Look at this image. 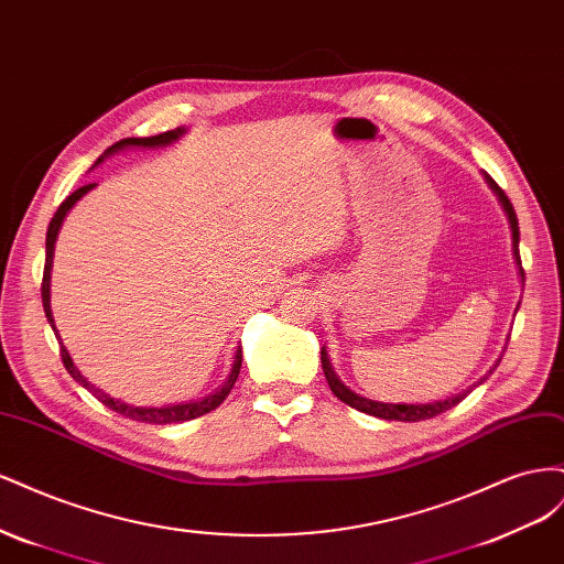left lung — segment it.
Instances as JSON below:
<instances>
[{"label":"left lung","instance_id":"8db88e82","mask_svg":"<svg viewBox=\"0 0 564 564\" xmlns=\"http://www.w3.org/2000/svg\"><path fill=\"white\" fill-rule=\"evenodd\" d=\"M487 183L494 187V193L499 195V199H501V204H503V209H506V214H508V220H510V228H513V253H516V261H518V265H520V275H522V280H524V270H522V261H520V228H518V216H516V209H513V204H510V199L506 197V193L501 191L499 187V183L494 181L491 176H487ZM322 371H324V377H327V383H329V388H332V392L334 395L340 400V402H346L348 406H352V409H360V412H365V414H371V416H379V419H388V421H425V419H433V416H437V414H442V412H447V409H452V406H456L460 400H464L468 392H464V395H456V398H449V400H445V402H433V404H383V402H373V400H367V398H360V395H355L352 390H348L344 383H340L338 379H336V373H334V369H332V365H329V360H327V352L322 350ZM485 381V379H482ZM480 381V383H482Z\"/></svg>","mask_w":564,"mask_h":564}]
</instances>
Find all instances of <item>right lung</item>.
<instances>
[{
  "instance_id": "1",
  "label": "right lung",
  "mask_w": 564,
  "mask_h": 564,
  "mask_svg": "<svg viewBox=\"0 0 564 564\" xmlns=\"http://www.w3.org/2000/svg\"><path fill=\"white\" fill-rule=\"evenodd\" d=\"M181 133H183V129H174V131H164V133H158V135H150V139H124V141H117L115 145H110V148H108V152H115V150H119V148H127V145H143V148L166 145V143L176 141ZM91 187H94V183H89V185H82V187H77V191H75L70 197H65V202H61V207L56 209L54 218H51L48 230H46V259H44V275H42V303H44V313H46V319H48V324H51V329H56V327H54V315H51V305H48L51 259H54V242H56V235H58V228H61V224H63V218H65L67 209H70L73 204H75L84 193H89ZM240 352H242V350H240ZM240 352L235 355V367H232V373H230L228 383H226L224 388H220L218 392H214V395H209L207 400H202V402H187V404H174V406H160V409H158V406L145 409V406H131V404L119 402V400H115V398L106 395V392L100 390V388L91 386V383H89L87 379H84L82 373L77 371V367H75V365H73V360H70V355H67L65 346L61 344V360H63V365H65L67 373H70V377H73L77 383H82L84 388H87L98 402H104L106 406H110V409H112V412L122 414V416H127V419H131V421L158 423V425H162V423H176V421H191V419L204 416V414H209L212 409H216L220 402H224V400L230 395V390H232V386H235V381H237V373H240V367H242V355H240Z\"/></svg>"
}]
</instances>
